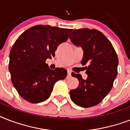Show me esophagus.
I'll return each instance as SVG.
<instances>
[{"label":"esophagus","mask_w":130,"mask_h":130,"mask_svg":"<svg viewBox=\"0 0 130 130\" xmlns=\"http://www.w3.org/2000/svg\"><path fill=\"white\" fill-rule=\"evenodd\" d=\"M71 70H67V77H71Z\"/></svg>","instance_id":"34e87169"}]
</instances>
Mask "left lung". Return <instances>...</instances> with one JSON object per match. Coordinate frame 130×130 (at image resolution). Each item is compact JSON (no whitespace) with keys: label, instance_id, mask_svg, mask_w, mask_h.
<instances>
[{"label":"left lung","instance_id":"left-lung-1","mask_svg":"<svg viewBox=\"0 0 130 130\" xmlns=\"http://www.w3.org/2000/svg\"><path fill=\"white\" fill-rule=\"evenodd\" d=\"M71 42L84 51L81 63L88 77L71 73L79 80L77 88L69 95L75 105L84 108L98 105L111 91L117 77L118 57L111 42L99 30L88 28L74 29L69 36Z\"/></svg>","mask_w":130,"mask_h":130}]
</instances>
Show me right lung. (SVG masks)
I'll list each match as a JSON object with an SVG mask.
<instances>
[{
	"instance_id": "1",
	"label": "right lung",
	"mask_w": 130,
	"mask_h": 130,
	"mask_svg": "<svg viewBox=\"0 0 130 130\" xmlns=\"http://www.w3.org/2000/svg\"><path fill=\"white\" fill-rule=\"evenodd\" d=\"M71 30L38 25L15 41L9 54V70L13 86L23 99L31 103L46 101L55 84L66 77V69H49L46 60L55 57L58 46L67 41Z\"/></svg>"
}]
</instances>
